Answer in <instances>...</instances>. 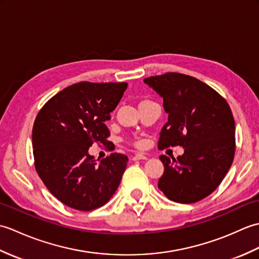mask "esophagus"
<instances>
[{
  "mask_svg": "<svg viewBox=\"0 0 259 259\" xmlns=\"http://www.w3.org/2000/svg\"><path fill=\"white\" fill-rule=\"evenodd\" d=\"M147 158H148V156L145 155V153H136L135 156L131 157V160H134V161H136V160H145V159H147Z\"/></svg>",
  "mask_w": 259,
  "mask_h": 259,
  "instance_id": "1",
  "label": "esophagus"
}]
</instances>
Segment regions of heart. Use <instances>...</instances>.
Segmentation results:
<instances>
[{"instance_id": "b5f03b06", "label": "heart", "mask_w": 259, "mask_h": 259, "mask_svg": "<svg viewBox=\"0 0 259 259\" xmlns=\"http://www.w3.org/2000/svg\"><path fill=\"white\" fill-rule=\"evenodd\" d=\"M130 144L134 145L135 147H141V142L140 141H130Z\"/></svg>"}]
</instances>
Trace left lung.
<instances>
[{"mask_svg": "<svg viewBox=\"0 0 259 259\" xmlns=\"http://www.w3.org/2000/svg\"><path fill=\"white\" fill-rule=\"evenodd\" d=\"M144 82L162 97L168 113L158 148H185L177 159L159 157L164 167L159 189L175 202L199 201L216 190L234 160L235 121L229 104L208 84L183 73Z\"/></svg>", "mask_w": 259, "mask_h": 259, "instance_id": "obj_1", "label": "left lung"}]
</instances>
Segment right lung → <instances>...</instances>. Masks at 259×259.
Masks as SVG:
<instances>
[{"instance_id":"add662e5","label":"right lung","mask_w":259,"mask_h":259,"mask_svg":"<svg viewBox=\"0 0 259 259\" xmlns=\"http://www.w3.org/2000/svg\"><path fill=\"white\" fill-rule=\"evenodd\" d=\"M128 83L82 81L53 96L38 111L32 130L35 170L51 194L76 210L103 206L118 189L128 157L113 152L100 162L93 144L110 146L106 121Z\"/></svg>"}]
</instances>
